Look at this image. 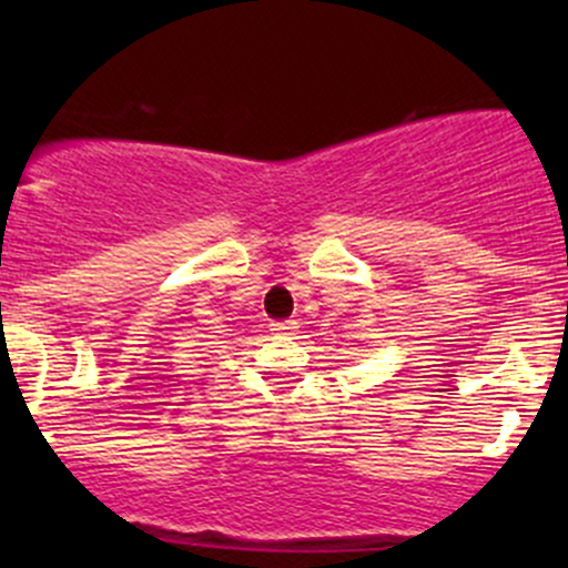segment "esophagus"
<instances>
[{"label":"esophagus","instance_id":"obj_1","mask_svg":"<svg viewBox=\"0 0 568 568\" xmlns=\"http://www.w3.org/2000/svg\"><path fill=\"white\" fill-rule=\"evenodd\" d=\"M270 328H272V334H275V336H293V334H296L298 323L296 321H275L270 325Z\"/></svg>","mask_w":568,"mask_h":568}]
</instances>
